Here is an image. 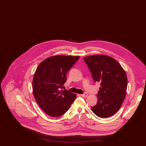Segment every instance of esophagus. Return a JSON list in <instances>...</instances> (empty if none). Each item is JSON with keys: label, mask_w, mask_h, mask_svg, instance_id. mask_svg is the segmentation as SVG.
Returning <instances> with one entry per match:
<instances>
[{"label": "esophagus", "mask_w": 146, "mask_h": 146, "mask_svg": "<svg viewBox=\"0 0 146 146\" xmlns=\"http://www.w3.org/2000/svg\"><path fill=\"white\" fill-rule=\"evenodd\" d=\"M80 96L84 97H87V96H88V94H87V93H84L83 94H81V95H80Z\"/></svg>", "instance_id": "1"}]
</instances>
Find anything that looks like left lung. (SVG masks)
Segmentation results:
<instances>
[{"mask_svg":"<svg viewBox=\"0 0 146 146\" xmlns=\"http://www.w3.org/2000/svg\"><path fill=\"white\" fill-rule=\"evenodd\" d=\"M94 82L100 83L97 104L91 110L100 118L115 114L125 99L127 79L125 70L115 59L104 55L84 57Z\"/></svg>","mask_w":146,"mask_h":146,"instance_id":"1","label":"left lung"}]
</instances>
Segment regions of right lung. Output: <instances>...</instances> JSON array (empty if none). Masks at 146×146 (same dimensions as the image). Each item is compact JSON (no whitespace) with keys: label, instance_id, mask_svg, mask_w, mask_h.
I'll return each instance as SVG.
<instances>
[{"label":"right lung","instance_id":"obj_1","mask_svg":"<svg viewBox=\"0 0 146 146\" xmlns=\"http://www.w3.org/2000/svg\"><path fill=\"white\" fill-rule=\"evenodd\" d=\"M79 57L52 56L42 61L35 70L32 83L34 97L42 110L49 116L62 115L75 101L76 94L62 89L68 72Z\"/></svg>","mask_w":146,"mask_h":146}]
</instances>
